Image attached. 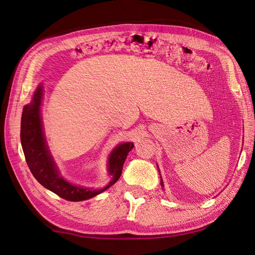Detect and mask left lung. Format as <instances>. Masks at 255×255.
<instances>
[{
  "label": "left lung",
  "mask_w": 255,
  "mask_h": 255,
  "mask_svg": "<svg viewBox=\"0 0 255 255\" xmlns=\"http://www.w3.org/2000/svg\"><path fill=\"white\" fill-rule=\"evenodd\" d=\"M159 171V170H158ZM159 174H160V172H159ZM160 185L164 187V182H162V179H161V177H160Z\"/></svg>",
  "instance_id": "obj_1"
}]
</instances>
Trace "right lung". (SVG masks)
<instances>
[{"label": "right lung", "mask_w": 255, "mask_h": 255, "mask_svg": "<svg viewBox=\"0 0 255 255\" xmlns=\"http://www.w3.org/2000/svg\"><path fill=\"white\" fill-rule=\"evenodd\" d=\"M43 99V85L35 89L32 100L23 107L21 116L20 139L25 160L32 174L47 190L70 201H82L108 190L115 184L122 175L124 162L128 153L133 147L132 142H125L117 145L109 156L108 173L111 180L103 188L84 187L72 184L60 175L56 162L51 156L45 140L41 106Z\"/></svg>", "instance_id": "obj_1"}]
</instances>
